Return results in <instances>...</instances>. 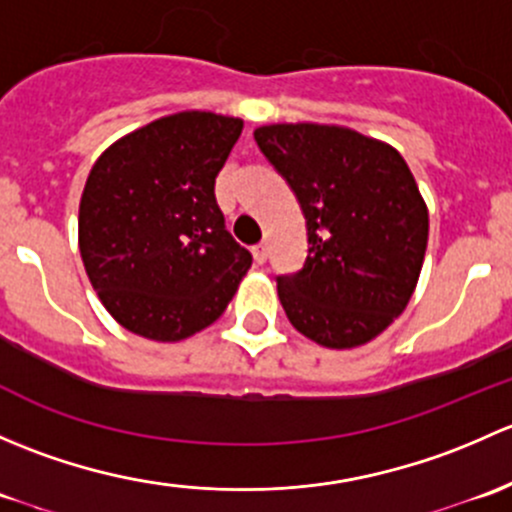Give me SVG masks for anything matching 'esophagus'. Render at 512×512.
<instances>
[{
    "instance_id": "obj_1",
    "label": "esophagus",
    "mask_w": 512,
    "mask_h": 512,
    "mask_svg": "<svg viewBox=\"0 0 512 512\" xmlns=\"http://www.w3.org/2000/svg\"><path fill=\"white\" fill-rule=\"evenodd\" d=\"M252 257H255L257 265H265V262H267V245H265V242H260V245L252 247Z\"/></svg>"
}]
</instances>
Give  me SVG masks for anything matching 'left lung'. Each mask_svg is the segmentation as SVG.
Here are the masks:
<instances>
[{"mask_svg": "<svg viewBox=\"0 0 512 512\" xmlns=\"http://www.w3.org/2000/svg\"><path fill=\"white\" fill-rule=\"evenodd\" d=\"M255 141L294 190L309 255L277 294L299 334L327 349L379 337L414 294L428 208L394 146L344 126L270 123Z\"/></svg>", "mask_w": 512, "mask_h": 512, "instance_id": "8db88e82", "label": "left lung"}]
</instances>
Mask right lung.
<instances>
[{"label": "right lung", "mask_w": 512, "mask_h": 512, "mask_svg": "<svg viewBox=\"0 0 512 512\" xmlns=\"http://www.w3.org/2000/svg\"><path fill=\"white\" fill-rule=\"evenodd\" d=\"M242 118L180 111L98 156L79 205V252L98 299L128 332L180 342L210 327L252 265L232 240L215 178Z\"/></svg>", "instance_id": "add662e5"}]
</instances>
